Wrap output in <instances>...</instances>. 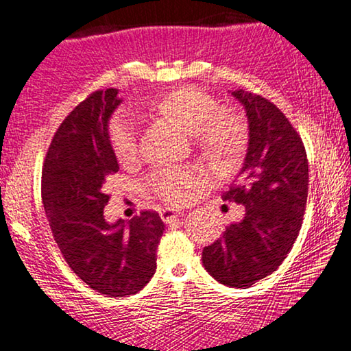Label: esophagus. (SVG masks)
<instances>
[{
  "instance_id": "1",
  "label": "esophagus",
  "mask_w": 351,
  "mask_h": 351,
  "mask_svg": "<svg viewBox=\"0 0 351 351\" xmlns=\"http://www.w3.org/2000/svg\"><path fill=\"white\" fill-rule=\"evenodd\" d=\"M178 216H180V211H178V210H173V208H164V210H160V218H162V221H164V223H167V224L173 223V221L178 218Z\"/></svg>"
}]
</instances>
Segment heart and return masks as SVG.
<instances>
[{"mask_svg":"<svg viewBox=\"0 0 351 351\" xmlns=\"http://www.w3.org/2000/svg\"><path fill=\"white\" fill-rule=\"evenodd\" d=\"M149 110L169 117L186 132L200 156L216 170L229 171L239 164L248 143V125L241 112L232 108H219L210 93L195 87H181L156 97ZM112 151L121 162H130L138 152V128L132 117H116L110 125ZM205 170L199 165L164 167L152 170L146 186L152 194L169 204H182L189 192L205 180Z\"/></svg>","mask_w":351,"mask_h":351,"instance_id":"b5f03b06","label":"heart"}]
</instances>
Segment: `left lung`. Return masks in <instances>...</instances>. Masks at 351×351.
<instances>
[{
	"label": "left lung",
	"mask_w": 351,
	"mask_h": 351,
	"mask_svg": "<svg viewBox=\"0 0 351 351\" xmlns=\"http://www.w3.org/2000/svg\"><path fill=\"white\" fill-rule=\"evenodd\" d=\"M245 106L250 143L243 169L223 200L245 206V216L204 248L202 261L215 280L248 288L275 272L293 248L304 221L308 160L302 138L272 101L232 92Z\"/></svg>",
	"instance_id": "1"
}]
</instances>
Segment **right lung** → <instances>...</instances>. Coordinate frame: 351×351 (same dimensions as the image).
Instances as JSON below:
<instances>
[{"instance_id": "add662e5", "label": "right lung", "mask_w": 351, "mask_h": 351, "mask_svg": "<svg viewBox=\"0 0 351 351\" xmlns=\"http://www.w3.org/2000/svg\"><path fill=\"white\" fill-rule=\"evenodd\" d=\"M117 88L97 90L62 122L43 167L41 195L53 240L66 264L97 293L124 298L156 272L165 224L143 210L128 223L105 221L106 180L119 171L108 121L119 106Z\"/></svg>"}]
</instances>
